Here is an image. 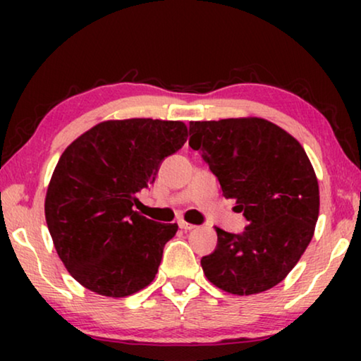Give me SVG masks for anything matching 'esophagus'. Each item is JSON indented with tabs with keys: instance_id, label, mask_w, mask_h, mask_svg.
I'll return each instance as SVG.
<instances>
[{
	"instance_id": "obj_1",
	"label": "esophagus",
	"mask_w": 361,
	"mask_h": 361,
	"mask_svg": "<svg viewBox=\"0 0 361 361\" xmlns=\"http://www.w3.org/2000/svg\"><path fill=\"white\" fill-rule=\"evenodd\" d=\"M179 226H180L182 230H185V231H190V230L195 228V225L187 224V221H184V220H179Z\"/></svg>"
}]
</instances>
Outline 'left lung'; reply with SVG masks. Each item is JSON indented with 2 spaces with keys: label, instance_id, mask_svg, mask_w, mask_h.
I'll return each instance as SVG.
<instances>
[{
  "label": "left lung",
  "instance_id": "8db88e82",
  "mask_svg": "<svg viewBox=\"0 0 361 361\" xmlns=\"http://www.w3.org/2000/svg\"><path fill=\"white\" fill-rule=\"evenodd\" d=\"M189 135V146L248 221L241 233L215 226L216 248L200 259L207 279L238 295L274 288L298 264L317 224L319 184L304 147L263 118L190 121Z\"/></svg>",
  "mask_w": 361,
  "mask_h": 361
}]
</instances>
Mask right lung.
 Instances as JSON below:
<instances>
[{"label":"right lung","instance_id":"1","mask_svg":"<svg viewBox=\"0 0 361 361\" xmlns=\"http://www.w3.org/2000/svg\"><path fill=\"white\" fill-rule=\"evenodd\" d=\"M187 141L182 121H103L62 152L46 195V221L59 258L93 293L125 298L156 278L177 224L133 210L161 162Z\"/></svg>","mask_w":361,"mask_h":361}]
</instances>
